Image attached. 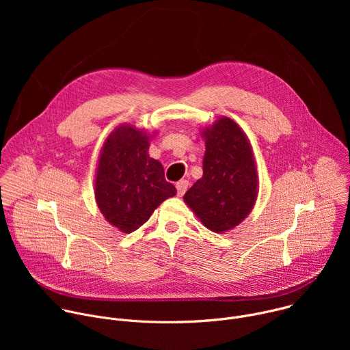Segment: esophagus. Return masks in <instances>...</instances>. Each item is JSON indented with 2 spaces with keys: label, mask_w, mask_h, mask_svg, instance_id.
Masks as SVG:
<instances>
[{
  "label": "esophagus",
  "mask_w": 350,
  "mask_h": 350,
  "mask_svg": "<svg viewBox=\"0 0 350 350\" xmlns=\"http://www.w3.org/2000/svg\"><path fill=\"white\" fill-rule=\"evenodd\" d=\"M188 181L187 180H180L177 184H176V188H177V195L178 196H183L184 195V192L187 191V188H188Z\"/></svg>",
  "instance_id": "obj_1"
}]
</instances>
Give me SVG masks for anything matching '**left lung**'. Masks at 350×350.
Returning a JSON list of instances; mask_svg holds the SVG:
<instances>
[{
  "instance_id": "1",
  "label": "left lung",
  "mask_w": 350,
  "mask_h": 350,
  "mask_svg": "<svg viewBox=\"0 0 350 350\" xmlns=\"http://www.w3.org/2000/svg\"><path fill=\"white\" fill-rule=\"evenodd\" d=\"M205 141L204 176L184 202L211 231L224 234L252 212L259 195L254 149L245 131L227 116L199 129Z\"/></svg>"
}]
</instances>
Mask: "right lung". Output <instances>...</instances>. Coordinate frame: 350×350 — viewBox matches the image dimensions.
<instances>
[{"mask_svg":"<svg viewBox=\"0 0 350 350\" xmlns=\"http://www.w3.org/2000/svg\"><path fill=\"white\" fill-rule=\"evenodd\" d=\"M157 134L123 123L111 131L99 151L94 178L95 202L105 220L120 232L138 230L177 192L165 180L162 163L148 154Z\"/></svg>","mask_w":350,"mask_h":350,"instance_id":"add662e5","label":"right lung"}]
</instances>
